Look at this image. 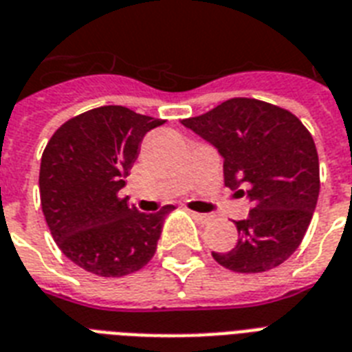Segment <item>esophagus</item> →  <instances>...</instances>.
Wrapping results in <instances>:
<instances>
[{
	"instance_id": "34e87169",
	"label": "esophagus",
	"mask_w": 352,
	"mask_h": 352,
	"mask_svg": "<svg viewBox=\"0 0 352 352\" xmlns=\"http://www.w3.org/2000/svg\"><path fill=\"white\" fill-rule=\"evenodd\" d=\"M192 214V217L197 223H201V225H210L212 223V215H206V214H197V212H190Z\"/></svg>"
}]
</instances>
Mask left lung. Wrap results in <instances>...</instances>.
I'll return each instance as SVG.
<instances>
[{"label": "left lung", "instance_id": "1", "mask_svg": "<svg viewBox=\"0 0 352 352\" xmlns=\"http://www.w3.org/2000/svg\"><path fill=\"white\" fill-rule=\"evenodd\" d=\"M182 124L223 157L225 186L246 195V219L230 252H212L221 267L267 272L287 261L311 225L320 193V162L311 133L287 109L232 98Z\"/></svg>", "mask_w": 352, "mask_h": 352}]
</instances>
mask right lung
Segmentation results:
<instances>
[{"instance_id":"1","label":"right lung","mask_w":352,"mask_h":352,"mask_svg":"<svg viewBox=\"0 0 352 352\" xmlns=\"http://www.w3.org/2000/svg\"><path fill=\"white\" fill-rule=\"evenodd\" d=\"M164 120L104 106L56 129L41 155V210L52 237L74 265L102 278L146 267L157 250L168 204L157 214L127 206L118 192L144 135Z\"/></svg>"}]
</instances>
